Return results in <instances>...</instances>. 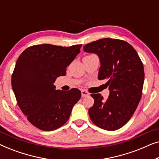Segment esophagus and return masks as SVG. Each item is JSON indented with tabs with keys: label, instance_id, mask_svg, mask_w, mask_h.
Here are the masks:
<instances>
[{
	"label": "esophagus",
	"instance_id": "obj_1",
	"mask_svg": "<svg viewBox=\"0 0 159 159\" xmlns=\"http://www.w3.org/2000/svg\"><path fill=\"white\" fill-rule=\"evenodd\" d=\"M81 93H82V97H86V96H88V95H90L88 92H87V91L84 90H81Z\"/></svg>",
	"mask_w": 159,
	"mask_h": 159
}]
</instances>
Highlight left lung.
<instances>
[{"instance_id":"obj_1","label":"left lung","mask_w":159,"mask_h":159,"mask_svg":"<svg viewBox=\"0 0 159 159\" xmlns=\"http://www.w3.org/2000/svg\"><path fill=\"white\" fill-rule=\"evenodd\" d=\"M84 51L97 54L101 66L98 80H105L110 91L104 101L91 94L94 104L89 108L91 121L101 129L114 131L131 119L142 96L143 64L134 48L126 41L103 38L84 46Z\"/></svg>"}]
</instances>
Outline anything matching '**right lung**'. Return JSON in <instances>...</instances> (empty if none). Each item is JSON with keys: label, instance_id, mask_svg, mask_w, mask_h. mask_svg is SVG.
<instances>
[{"label": "right lung", "instance_id": "1", "mask_svg": "<svg viewBox=\"0 0 159 159\" xmlns=\"http://www.w3.org/2000/svg\"><path fill=\"white\" fill-rule=\"evenodd\" d=\"M81 47L36 45L27 48L17 59L11 77L13 91L21 111L38 129L52 131L61 127L80 99L78 89L64 92L56 90L53 83L66 75V67Z\"/></svg>", "mask_w": 159, "mask_h": 159}]
</instances>
